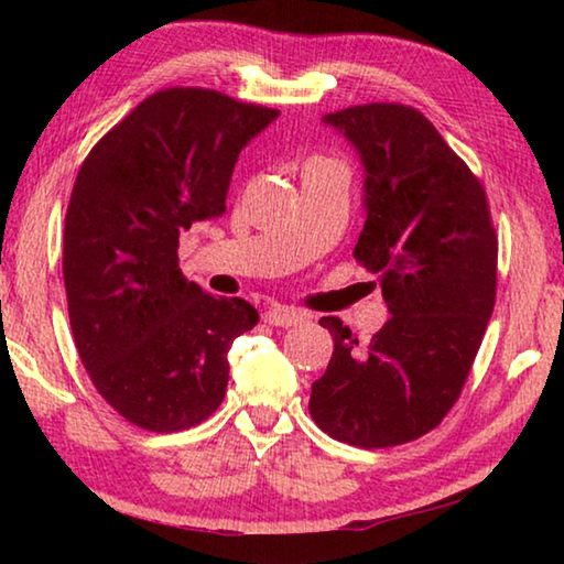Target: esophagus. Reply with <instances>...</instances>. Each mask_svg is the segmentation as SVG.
I'll return each instance as SVG.
<instances>
[{"instance_id":"1","label":"esophagus","mask_w":564,"mask_h":564,"mask_svg":"<svg viewBox=\"0 0 564 564\" xmlns=\"http://www.w3.org/2000/svg\"><path fill=\"white\" fill-rule=\"evenodd\" d=\"M263 321L269 323V326L291 328V326H299V323H303V313L285 308V305H271V308H265Z\"/></svg>"}]
</instances>
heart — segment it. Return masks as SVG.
<instances>
[{
	"mask_svg": "<svg viewBox=\"0 0 564 564\" xmlns=\"http://www.w3.org/2000/svg\"><path fill=\"white\" fill-rule=\"evenodd\" d=\"M316 161H326V159H316Z\"/></svg>",
	"mask_w": 564,
	"mask_h": 564,
	"instance_id": "b5f03b06",
	"label": "heart"
}]
</instances>
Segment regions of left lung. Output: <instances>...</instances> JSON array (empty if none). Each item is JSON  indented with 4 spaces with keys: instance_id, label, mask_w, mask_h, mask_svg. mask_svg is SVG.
Here are the masks:
<instances>
[{
    "instance_id": "obj_1",
    "label": "left lung",
    "mask_w": 564,
    "mask_h": 564,
    "mask_svg": "<svg viewBox=\"0 0 564 564\" xmlns=\"http://www.w3.org/2000/svg\"><path fill=\"white\" fill-rule=\"evenodd\" d=\"M323 121L366 171L352 256L378 275L390 318L366 348L321 318L333 356L308 410L340 443L393 447L433 431L460 395L492 316L498 236L482 184L417 109L362 104Z\"/></svg>"
}]
</instances>
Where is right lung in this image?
<instances>
[{
	"instance_id": "1",
	"label": "right lung",
	"mask_w": 564,
	"mask_h": 564,
	"mask_svg": "<svg viewBox=\"0 0 564 564\" xmlns=\"http://www.w3.org/2000/svg\"><path fill=\"white\" fill-rule=\"evenodd\" d=\"M275 117L214 89H161L104 133L74 181V343L99 395L144 431H186L216 413L231 343L259 323L251 303L186 281L176 251L191 224L226 212L238 154Z\"/></svg>"
}]
</instances>
